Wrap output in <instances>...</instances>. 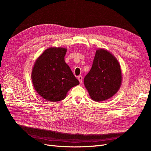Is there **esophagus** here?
<instances>
[{"mask_svg":"<svg viewBox=\"0 0 151 151\" xmlns=\"http://www.w3.org/2000/svg\"><path fill=\"white\" fill-rule=\"evenodd\" d=\"M77 79H78V80L79 81V83L81 84L83 83V76H79L78 77H77Z\"/></svg>","mask_w":151,"mask_h":151,"instance_id":"esophagus-1","label":"esophagus"}]
</instances>
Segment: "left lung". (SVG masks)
Masks as SVG:
<instances>
[{"label": "left lung", "mask_w": 151, "mask_h": 151, "mask_svg": "<svg viewBox=\"0 0 151 151\" xmlns=\"http://www.w3.org/2000/svg\"><path fill=\"white\" fill-rule=\"evenodd\" d=\"M122 72L115 57L106 50L96 52L93 65L84 79L86 88L95 101H103L116 93L122 83Z\"/></svg>", "instance_id": "8db88e82"}]
</instances>
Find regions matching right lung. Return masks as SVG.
<instances>
[{"label":"right lung","mask_w":151,"mask_h":151,"mask_svg":"<svg viewBox=\"0 0 151 151\" xmlns=\"http://www.w3.org/2000/svg\"><path fill=\"white\" fill-rule=\"evenodd\" d=\"M67 49L49 48L36 60L31 74L35 90L48 101L63 99L68 91L79 84L65 62Z\"/></svg>","instance_id":"right-lung-1"}]
</instances>
